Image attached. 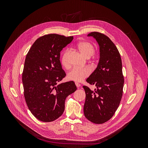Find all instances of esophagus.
Wrapping results in <instances>:
<instances>
[{
	"label": "esophagus",
	"instance_id": "1",
	"mask_svg": "<svg viewBox=\"0 0 148 148\" xmlns=\"http://www.w3.org/2000/svg\"><path fill=\"white\" fill-rule=\"evenodd\" d=\"M75 86H77V87H79L81 86L80 84L79 83H78V82H75Z\"/></svg>",
	"mask_w": 148,
	"mask_h": 148
}]
</instances>
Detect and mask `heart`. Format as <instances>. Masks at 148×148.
<instances>
[{"instance_id":"heart-1","label":"heart","mask_w":148,"mask_h":148,"mask_svg":"<svg viewBox=\"0 0 148 148\" xmlns=\"http://www.w3.org/2000/svg\"><path fill=\"white\" fill-rule=\"evenodd\" d=\"M76 47L77 50L86 58H90L95 52V48L94 46L90 42L86 41L79 42L76 45ZM69 50H66L63 53L61 58V64L66 69H69L70 66L69 61ZM90 73L91 70L88 67H74L68 73L67 78L71 81L81 82L84 79L88 77Z\"/></svg>"}]
</instances>
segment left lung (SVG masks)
I'll use <instances>...</instances> for the list:
<instances>
[{
  "label": "left lung",
  "instance_id": "1",
  "mask_svg": "<svg viewBox=\"0 0 148 148\" xmlns=\"http://www.w3.org/2000/svg\"><path fill=\"white\" fill-rule=\"evenodd\" d=\"M88 36H92L98 42L100 58L97 67L86 80L97 88L92 91L83 86L86 95L84 113L90 121L101 124L113 116L122 98L124 84L122 60L118 49L108 36L97 32Z\"/></svg>",
  "mask_w": 148,
  "mask_h": 148
}]
</instances>
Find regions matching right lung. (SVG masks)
I'll return each mask as SVG.
<instances>
[{
    "label": "right lung",
    "instance_id": "right-lung-1",
    "mask_svg": "<svg viewBox=\"0 0 148 148\" xmlns=\"http://www.w3.org/2000/svg\"><path fill=\"white\" fill-rule=\"evenodd\" d=\"M73 40V36L46 34L35 41L26 55L22 73L24 96L29 110L41 121L58 118L67 97L77 90L73 81L57 84L66 75L60 51Z\"/></svg>",
    "mask_w": 148,
    "mask_h": 148
}]
</instances>
